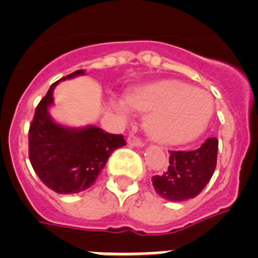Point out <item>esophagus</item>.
I'll return each mask as SVG.
<instances>
[{"mask_svg":"<svg viewBox=\"0 0 258 258\" xmlns=\"http://www.w3.org/2000/svg\"><path fill=\"white\" fill-rule=\"evenodd\" d=\"M127 145H129V146H134V148H142L145 144L142 140H140V138L136 137V136H129V137H127Z\"/></svg>","mask_w":258,"mask_h":258,"instance_id":"esophagus-1","label":"esophagus"}]
</instances>
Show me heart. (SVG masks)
<instances>
[{"instance_id":"heart-1","label":"heart","mask_w":258,"mask_h":258,"mask_svg":"<svg viewBox=\"0 0 258 258\" xmlns=\"http://www.w3.org/2000/svg\"><path fill=\"white\" fill-rule=\"evenodd\" d=\"M129 108L149 113L145 127L153 141L178 146L197 140L207 127L214 104L206 91L179 80L137 87L125 96Z\"/></svg>"}]
</instances>
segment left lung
Instances as JSON below:
<instances>
[{
    "label": "left lung",
    "mask_w": 258,
    "mask_h": 258,
    "mask_svg": "<svg viewBox=\"0 0 258 258\" xmlns=\"http://www.w3.org/2000/svg\"><path fill=\"white\" fill-rule=\"evenodd\" d=\"M218 146V138L212 137L197 150L170 152L167 171L152 178L155 192L171 202H183L199 195L214 175Z\"/></svg>",
    "instance_id": "1"
}]
</instances>
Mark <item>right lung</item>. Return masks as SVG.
Listing matches in <instances>:
<instances>
[{"label":"right lung","instance_id":"1","mask_svg":"<svg viewBox=\"0 0 258 258\" xmlns=\"http://www.w3.org/2000/svg\"><path fill=\"white\" fill-rule=\"evenodd\" d=\"M84 75L78 70L59 82ZM59 82L50 87L38 104L29 131V158L39 179L57 194H78L95 183L113 150L126 145L122 134H110L88 125L70 127L50 116L52 93Z\"/></svg>","mask_w":258,"mask_h":258}]
</instances>
